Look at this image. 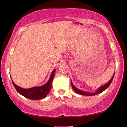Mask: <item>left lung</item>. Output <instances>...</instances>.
I'll use <instances>...</instances> for the list:
<instances>
[{
    "mask_svg": "<svg viewBox=\"0 0 127 127\" xmlns=\"http://www.w3.org/2000/svg\"><path fill=\"white\" fill-rule=\"evenodd\" d=\"M114 75H115V73H113V75L112 76V78L110 79V80L108 82L106 83L105 85H104L101 86V87H99V88L97 89V91H96L95 92H94V93H89V92L84 91H82V90H79V89L77 88L76 87H75V86H74V85L73 84L72 81H71V84H72V88L73 89L74 91H75L76 93H78V94H81V95H86V96L95 95H96V94H99V93H102V92L104 91V90H106V89L108 88V87H109V85H110V84L112 83V81H113V77H114Z\"/></svg>",
    "mask_w": 127,
    "mask_h": 127,
    "instance_id": "1",
    "label": "left lung"
}]
</instances>
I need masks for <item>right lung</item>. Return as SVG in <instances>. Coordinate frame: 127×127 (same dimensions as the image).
I'll return each mask as SVG.
<instances>
[{"label":"right lung","mask_w":127,"mask_h":127,"mask_svg":"<svg viewBox=\"0 0 127 127\" xmlns=\"http://www.w3.org/2000/svg\"><path fill=\"white\" fill-rule=\"evenodd\" d=\"M55 69L52 72L50 78H49V79L47 83L45 84V85L40 86V87H34L27 89L23 88L21 87H18L12 81L16 90L21 95L24 96L26 98L30 99V100H38L44 98L48 94L51 88L52 81H53L55 73Z\"/></svg>","instance_id":"right-lung-1"}]
</instances>
